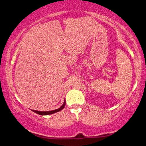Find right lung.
Masks as SVG:
<instances>
[{
    "label": "right lung",
    "mask_w": 146,
    "mask_h": 146,
    "mask_svg": "<svg viewBox=\"0 0 146 146\" xmlns=\"http://www.w3.org/2000/svg\"><path fill=\"white\" fill-rule=\"evenodd\" d=\"M65 104H66V102H65V100H64L63 104L59 108H58V109L53 110H50V111H38V110H32L33 112H34V113H36L37 114H38V115H51V114L58 113V112H59V111H60V110H62L63 108L65 107Z\"/></svg>",
    "instance_id": "right-lung-1"
}]
</instances>
